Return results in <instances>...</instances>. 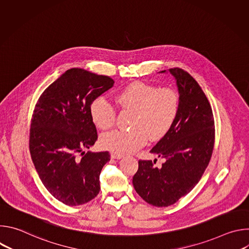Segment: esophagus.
<instances>
[{
    "label": "esophagus",
    "mask_w": 249,
    "mask_h": 249,
    "mask_svg": "<svg viewBox=\"0 0 249 249\" xmlns=\"http://www.w3.org/2000/svg\"><path fill=\"white\" fill-rule=\"evenodd\" d=\"M122 158H123V156L120 155V154H115V153H112V154H111V159L120 160V159H122Z\"/></svg>",
    "instance_id": "1"
}]
</instances>
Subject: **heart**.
Masks as SVG:
<instances>
[{
	"label": "heart",
	"mask_w": 249,
	"mask_h": 249,
	"mask_svg": "<svg viewBox=\"0 0 249 249\" xmlns=\"http://www.w3.org/2000/svg\"><path fill=\"white\" fill-rule=\"evenodd\" d=\"M115 99L123 108L133 111L132 129L112 131L100 138L102 148L115 154H130L150 141L162 139L172 128L179 109V97L171 89L143 82H133L120 89ZM89 113L94 125L101 130L110 129L115 122L113 106L103 97L95 98Z\"/></svg>",
	"instance_id": "b5f03b06"
}]
</instances>
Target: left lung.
Masks as SVG:
<instances>
[{
	"label": "left lung",
	"instance_id": "left-lung-1",
	"mask_svg": "<svg viewBox=\"0 0 249 249\" xmlns=\"http://www.w3.org/2000/svg\"><path fill=\"white\" fill-rule=\"evenodd\" d=\"M168 72L178 89V114L170 131L151 150L164 162L158 167L157 160H139L133 176L136 192L156 207L170 206L195 187L209 164L215 142L214 116L198 83L182 69Z\"/></svg>",
	"mask_w": 249,
	"mask_h": 249
}]
</instances>
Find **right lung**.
Listing matches in <instances>:
<instances>
[{
	"mask_svg": "<svg viewBox=\"0 0 249 249\" xmlns=\"http://www.w3.org/2000/svg\"><path fill=\"white\" fill-rule=\"evenodd\" d=\"M113 85L107 76L73 68L52 83L35 105L29 134L31 159L45 188L65 205L88 203L100 190L99 175L110 155L85 152L97 140L89 106Z\"/></svg>",
	"mask_w": 249,
	"mask_h": 249,
	"instance_id": "obj_1",
	"label": "right lung"
}]
</instances>
